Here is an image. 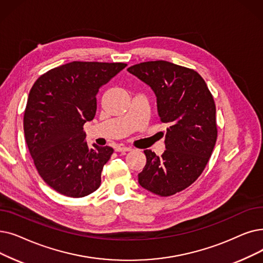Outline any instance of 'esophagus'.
<instances>
[{
    "label": "esophagus",
    "mask_w": 263,
    "mask_h": 263,
    "mask_svg": "<svg viewBox=\"0 0 263 263\" xmlns=\"http://www.w3.org/2000/svg\"><path fill=\"white\" fill-rule=\"evenodd\" d=\"M116 152H130L132 151V148L130 146H124V145H118L115 148Z\"/></svg>",
    "instance_id": "obj_1"
}]
</instances>
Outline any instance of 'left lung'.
Segmentation results:
<instances>
[{"mask_svg": "<svg viewBox=\"0 0 263 263\" xmlns=\"http://www.w3.org/2000/svg\"><path fill=\"white\" fill-rule=\"evenodd\" d=\"M128 72L152 88L158 115L170 125L162 156L144 151L139 182L155 195H175L196 181L212 156L217 140L213 96L196 71L167 61L135 64Z\"/></svg>", "mask_w": 263, "mask_h": 263, "instance_id": "left-lung-1", "label": "left lung"}]
</instances>
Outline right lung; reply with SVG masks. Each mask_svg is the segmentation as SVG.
<instances>
[{"label":"right lung","mask_w":263,"mask_h":263,"mask_svg":"<svg viewBox=\"0 0 263 263\" xmlns=\"http://www.w3.org/2000/svg\"><path fill=\"white\" fill-rule=\"evenodd\" d=\"M125 66L73 61L45 73L30 90L26 142L41 177L63 196L83 198L100 187L114 149L96 144L89 148L84 124L96 116L100 88Z\"/></svg>","instance_id":"obj_1"}]
</instances>
